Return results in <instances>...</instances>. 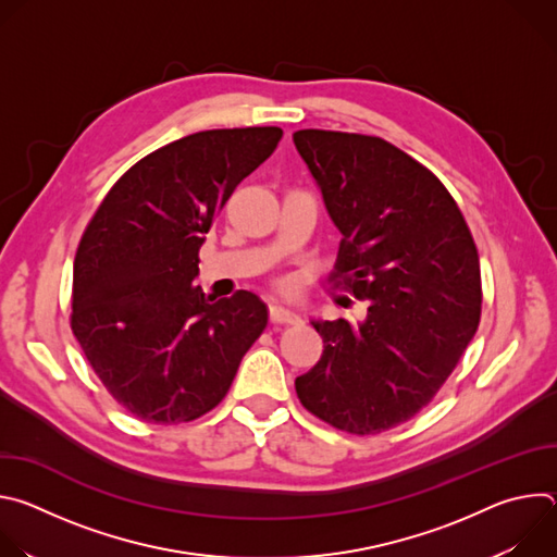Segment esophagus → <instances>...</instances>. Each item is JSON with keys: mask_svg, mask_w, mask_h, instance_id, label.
I'll return each instance as SVG.
<instances>
[{"mask_svg": "<svg viewBox=\"0 0 557 557\" xmlns=\"http://www.w3.org/2000/svg\"><path fill=\"white\" fill-rule=\"evenodd\" d=\"M271 320L273 324H293L299 320V314L282 304H271Z\"/></svg>", "mask_w": 557, "mask_h": 557, "instance_id": "1", "label": "esophagus"}]
</instances>
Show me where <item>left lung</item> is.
<instances>
[{
  "label": "left lung",
  "mask_w": 557,
  "mask_h": 557,
  "mask_svg": "<svg viewBox=\"0 0 557 557\" xmlns=\"http://www.w3.org/2000/svg\"><path fill=\"white\" fill-rule=\"evenodd\" d=\"M293 143L339 228L335 286L368 299L361 322L310 320L322 359L295 379L301 406L350 434L425 408L481 322V262L443 183L376 136L299 129Z\"/></svg>",
  "instance_id": "obj_1"
}]
</instances>
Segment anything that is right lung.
<instances>
[{"instance_id":"add662e5","label":"right lung","mask_w":557,"mask_h":557,"mask_svg":"<svg viewBox=\"0 0 557 557\" xmlns=\"http://www.w3.org/2000/svg\"><path fill=\"white\" fill-rule=\"evenodd\" d=\"M280 127L209 129L151 151L110 189L78 243L72 333L114 399L147 423L213 410L269 322L249 293L194 286L198 251Z\"/></svg>"}]
</instances>
